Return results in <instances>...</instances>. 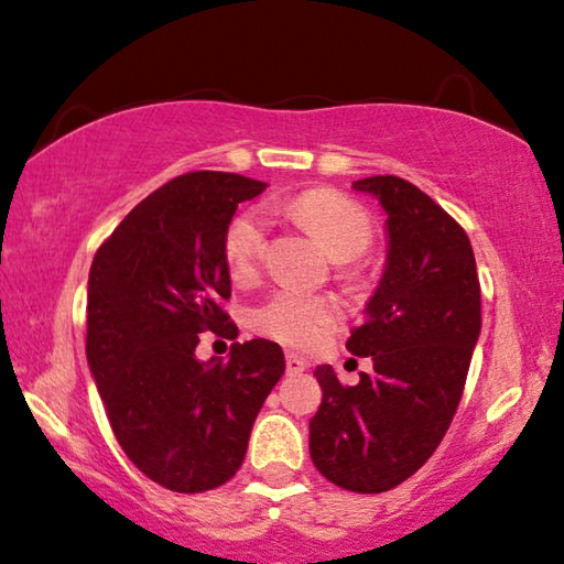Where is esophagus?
<instances>
[{"label": "esophagus", "mask_w": 564, "mask_h": 564, "mask_svg": "<svg viewBox=\"0 0 564 564\" xmlns=\"http://www.w3.org/2000/svg\"><path fill=\"white\" fill-rule=\"evenodd\" d=\"M310 369V360L299 352H286V373H302Z\"/></svg>", "instance_id": "obj_1"}]
</instances>
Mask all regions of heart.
Returning a JSON list of instances; mask_svg holds the SVG:
<instances>
[{
  "instance_id": "1",
  "label": "heart",
  "mask_w": 564,
  "mask_h": 564,
  "mask_svg": "<svg viewBox=\"0 0 564 564\" xmlns=\"http://www.w3.org/2000/svg\"><path fill=\"white\" fill-rule=\"evenodd\" d=\"M289 214L304 224L335 260H352L369 250L373 229L369 214L345 195L314 187L289 204ZM268 221L260 212H245L224 231V262L235 281H247L262 258ZM337 317V302L294 289H278L252 310L258 333L286 345L317 343Z\"/></svg>"
}]
</instances>
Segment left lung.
<instances>
[{"mask_svg":"<svg viewBox=\"0 0 564 564\" xmlns=\"http://www.w3.org/2000/svg\"><path fill=\"white\" fill-rule=\"evenodd\" d=\"M387 214V260L348 350L373 371L343 387L317 366L310 420L319 475L350 492H387L415 475L452 425L479 340V278L469 237L431 195L394 175L364 177Z\"/></svg>","mask_w":564,"mask_h":564,"instance_id":"left-lung-1","label":"left lung"}]
</instances>
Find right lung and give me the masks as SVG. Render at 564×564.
<instances>
[{
	"instance_id": "1",
	"label": "right lung",
	"mask_w": 564,
	"mask_h": 564,
	"mask_svg": "<svg viewBox=\"0 0 564 564\" xmlns=\"http://www.w3.org/2000/svg\"><path fill=\"white\" fill-rule=\"evenodd\" d=\"M265 183L191 172L154 191L97 250L87 283V364L120 448L172 492L237 475L254 417L283 377L278 343H235L195 358L204 329L237 337L224 231Z\"/></svg>"
}]
</instances>
